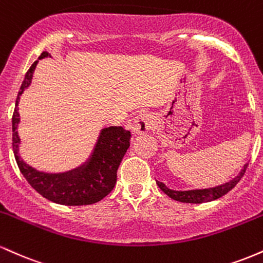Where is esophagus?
I'll return each instance as SVG.
<instances>
[{"label":"esophagus","instance_id":"1","mask_svg":"<svg viewBox=\"0 0 263 263\" xmlns=\"http://www.w3.org/2000/svg\"><path fill=\"white\" fill-rule=\"evenodd\" d=\"M152 125H153L152 116L147 112H142L134 117L129 128H131V131L134 132L135 135H141V134H146V132H148L149 129L152 128Z\"/></svg>","mask_w":263,"mask_h":263}]
</instances>
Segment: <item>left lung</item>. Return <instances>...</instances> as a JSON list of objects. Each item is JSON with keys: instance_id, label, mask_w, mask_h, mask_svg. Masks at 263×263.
<instances>
[{"instance_id": "8db88e82", "label": "left lung", "mask_w": 263, "mask_h": 263, "mask_svg": "<svg viewBox=\"0 0 263 263\" xmlns=\"http://www.w3.org/2000/svg\"><path fill=\"white\" fill-rule=\"evenodd\" d=\"M247 165L245 164L243 170L241 171V173L235 178L231 182L224 184V185L216 186V188H209V189H203V190H189V192H176V190L168 189L164 184L161 182H157L158 186L161 188L168 197L174 199V200L180 201V203H192V204H201L206 203V201L215 200V199L221 198L222 195L228 194L230 190L234 188L236 184L240 182L241 178L243 177L245 172L247 170Z\"/></svg>"}]
</instances>
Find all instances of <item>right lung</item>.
<instances>
[{"label":"right lung","mask_w":263,"mask_h":263,"mask_svg":"<svg viewBox=\"0 0 263 263\" xmlns=\"http://www.w3.org/2000/svg\"><path fill=\"white\" fill-rule=\"evenodd\" d=\"M49 57L43 52L39 59ZM38 62H34L27 71L16 99V108L12 116V147L21 173L42 197L63 205H89L100 201L114 189L117 179V170L126 151L129 147L131 132L123 127L111 126L104 128L96 144L93 155L86 164L62 174H47L33 170L18 155L20 138L17 125L20 122L18 102L26 87L29 86L33 71Z\"/></svg>","instance_id":"right-lung-1"}]
</instances>
